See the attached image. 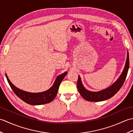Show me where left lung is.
<instances>
[{
	"mask_svg": "<svg viewBox=\"0 0 133 133\" xmlns=\"http://www.w3.org/2000/svg\"><path fill=\"white\" fill-rule=\"evenodd\" d=\"M129 68V52L127 54V59L125 63V66L118 79L110 86L108 88L101 90L99 91H90L85 89L82 83L81 79L79 75H78V79L77 82V88L80 94L84 99L90 102H100L108 99L116 94L119 91L121 87L125 82L128 70Z\"/></svg>",
	"mask_w": 133,
	"mask_h": 133,
	"instance_id": "1",
	"label": "left lung"
}]
</instances>
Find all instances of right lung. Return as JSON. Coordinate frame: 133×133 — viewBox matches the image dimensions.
I'll use <instances>...</instances> for the list:
<instances>
[{
	"instance_id": "1",
	"label": "right lung",
	"mask_w": 133,
	"mask_h": 133,
	"mask_svg": "<svg viewBox=\"0 0 133 133\" xmlns=\"http://www.w3.org/2000/svg\"><path fill=\"white\" fill-rule=\"evenodd\" d=\"M67 74V72L66 71L58 75L51 87H50L46 91L38 93L27 92L17 88L11 83L6 74H5V76H6L7 81L11 88L19 98H21L26 103L31 104V105H41V104L50 103L54 100L57 94L60 84Z\"/></svg>"
}]
</instances>
